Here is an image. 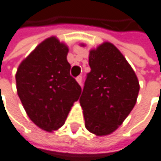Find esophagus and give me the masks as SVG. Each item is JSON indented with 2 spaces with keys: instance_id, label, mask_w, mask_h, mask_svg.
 I'll return each mask as SVG.
<instances>
[{
  "instance_id": "1",
  "label": "esophagus",
  "mask_w": 161,
  "mask_h": 161,
  "mask_svg": "<svg viewBox=\"0 0 161 161\" xmlns=\"http://www.w3.org/2000/svg\"><path fill=\"white\" fill-rule=\"evenodd\" d=\"M76 81H77V83H78L80 86H82V76H81V75H79V76L76 78Z\"/></svg>"
}]
</instances>
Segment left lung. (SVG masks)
<instances>
[{
  "label": "left lung",
  "mask_w": 161,
  "mask_h": 161,
  "mask_svg": "<svg viewBox=\"0 0 161 161\" xmlns=\"http://www.w3.org/2000/svg\"><path fill=\"white\" fill-rule=\"evenodd\" d=\"M89 64L91 72L79 100L85 126L97 136L109 135L133 109L139 81L124 55L109 41L90 50Z\"/></svg>",
  "instance_id": "obj_1"
}]
</instances>
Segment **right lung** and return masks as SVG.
<instances>
[{
    "label": "right lung",
    "mask_w": 161,
    "mask_h": 161,
    "mask_svg": "<svg viewBox=\"0 0 161 161\" xmlns=\"http://www.w3.org/2000/svg\"><path fill=\"white\" fill-rule=\"evenodd\" d=\"M67 53L64 42L50 36L21 62L15 74L17 94L28 117L47 132L64 125L81 95V87L69 73Z\"/></svg>",
    "instance_id": "1"
}]
</instances>
